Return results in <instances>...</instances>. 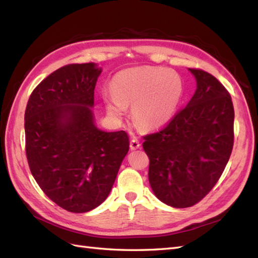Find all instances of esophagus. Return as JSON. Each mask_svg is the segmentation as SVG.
<instances>
[{
    "instance_id": "34e87169",
    "label": "esophagus",
    "mask_w": 258,
    "mask_h": 258,
    "mask_svg": "<svg viewBox=\"0 0 258 258\" xmlns=\"http://www.w3.org/2000/svg\"><path fill=\"white\" fill-rule=\"evenodd\" d=\"M140 146H141V143H140V141L138 139H133L132 141H131V144H130L131 151L138 150V149H140Z\"/></svg>"
}]
</instances>
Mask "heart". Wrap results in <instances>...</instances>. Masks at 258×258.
Masks as SVG:
<instances>
[{
	"mask_svg": "<svg viewBox=\"0 0 258 258\" xmlns=\"http://www.w3.org/2000/svg\"><path fill=\"white\" fill-rule=\"evenodd\" d=\"M112 92L103 101L113 117H122L132 105V117L143 130H158L171 122L184 94V82L173 70L141 67L120 71L112 80Z\"/></svg>",
	"mask_w": 258,
	"mask_h": 258,
	"instance_id": "heart-1",
	"label": "heart"
}]
</instances>
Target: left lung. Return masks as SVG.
<instances>
[{"label": "left lung", "instance_id": "obj_1", "mask_svg": "<svg viewBox=\"0 0 258 258\" xmlns=\"http://www.w3.org/2000/svg\"><path fill=\"white\" fill-rule=\"evenodd\" d=\"M196 80L193 97L161 132L146 135L149 180L155 196L184 208L205 197L220 179L234 144L232 98L217 79L188 69Z\"/></svg>", "mask_w": 258, "mask_h": 258}]
</instances>
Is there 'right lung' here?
I'll use <instances>...</instances> for the list:
<instances>
[{
  "label": "right lung",
  "mask_w": 258,
  "mask_h": 258,
  "mask_svg": "<svg viewBox=\"0 0 258 258\" xmlns=\"http://www.w3.org/2000/svg\"><path fill=\"white\" fill-rule=\"evenodd\" d=\"M95 63L56 70L33 91L24 128L33 177L48 199L72 213H86L107 199L130 149L124 131L95 124Z\"/></svg>",
  "instance_id": "obj_1"
}]
</instances>
